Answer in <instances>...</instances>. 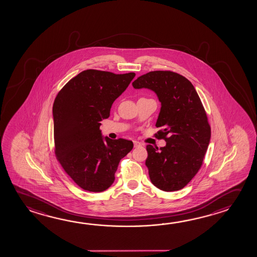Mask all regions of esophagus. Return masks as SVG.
<instances>
[{
  "label": "esophagus",
  "mask_w": 257,
  "mask_h": 257,
  "mask_svg": "<svg viewBox=\"0 0 257 257\" xmlns=\"http://www.w3.org/2000/svg\"><path fill=\"white\" fill-rule=\"evenodd\" d=\"M133 143H134L135 147H142V144H141L140 142H139V141H134Z\"/></svg>",
  "instance_id": "obj_1"
}]
</instances>
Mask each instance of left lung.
Listing matches in <instances>:
<instances>
[{
    "label": "left lung",
    "instance_id": "left-lung-1",
    "mask_svg": "<svg viewBox=\"0 0 257 257\" xmlns=\"http://www.w3.org/2000/svg\"><path fill=\"white\" fill-rule=\"evenodd\" d=\"M135 89L155 92L161 102L156 135L166 146L147 147L146 165L152 183L163 191H177L188 185L203 163L211 139L204 106L188 79L172 71H151L137 78Z\"/></svg>",
    "mask_w": 257,
    "mask_h": 257
}]
</instances>
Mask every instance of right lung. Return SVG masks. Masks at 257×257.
Returning a JSON list of instances; mask_svg holds the SVG:
<instances>
[{"instance_id": "add662e5", "label": "right lung", "mask_w": 257, "mask_h": 257, "mask_svg": "<svg viewBox=\"0 0 257 257\" xmlns=\"http://www.w3.org/2000/svg\"><path fill=\"white\" fill-rule=\"evenodd\" d=\"M135 76L134 72L86 69L71 78L54 100L55 155L84 190L102 192L110 188L119 161L133 148L131 140L103 137L100 126Z\"/></svg>"}]
</instances>
